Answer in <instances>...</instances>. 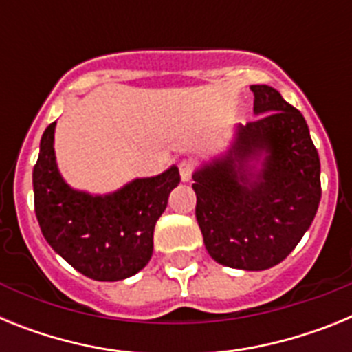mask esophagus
Masks as SVG:
<instances>
[{
    "label": "esophagus",
    "instance_id": "esophagus-1",
    "mask_svg": "<svg viewBox=\"0 0 352 352\" xmlns=\"http://www.w3.org/2000/svg\"><path fill=\"white\" fill-rule=\"evenodd\" d=\"M179 174H182L183 182H190L192 174H194V164L188 160L179 162Z\"/></svg>",
    "mask_w": 352,
    "mask_h": 352
}]
</instances>
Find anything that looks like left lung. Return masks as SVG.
Segmentation results:
<instances>
[{
  "mask_svg": "<svg viewBox=\"0 0 352 352\" xmlns=\"http://www.w3.org/2000/svg\"><path fill=\"white\" fill-rule=\"evenodd\" d=\"M257 120L239 126L226 158L194 174L195 217L206 250L229 268L259 272L282 263L321 201V162L303 114L272 86L256 84ZM266 153L263 169L248 160Z\"/></svg>",
  "mask_w": 352,
  "mask_h": 352,
  "instance_id": "1",
  "label": "left lung"
}]
</instances>
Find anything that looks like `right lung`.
I'll use <instances>...</instances> for the list:
<instances>
[{"label": "right lung", "mask_w": 352, "mask_h": 352, "mask_svg": "<svg viewBox=\"0 0 352 352\" xmlns=\"http://www.w3.org/2000/svg\"><path fill=\"white\" fill-rule=\"evenodd\" d=\"M56 121L45 129L33 167L35 213L43 238L70 266L100 282L123 280L153 254L155 223L179 183L178 167L133 179L111 195L77 192L63 182L54 157Z\"/></svg>", "instance_id": "right-lung-1"}]
</instances>
